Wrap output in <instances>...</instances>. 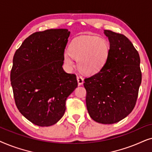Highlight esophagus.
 I'll list each match as a JSON object with an SVG mask.
<instances>
[{
	"mask_svg": "<svg viewBox=\"0 0 152 152\" xmlns=\"http://www.w3.org/2000/svg\"><path fill=\"white\" fill-rule=\"evenodd\" d=\"M77 81H78V86H81V85L83 83V82H84L83 78L82 76H77Z\"/></svg>",
	"mask_w": 152,
	"mask_h": 152,
	"instance_id": "1",
	"label": "esophagus"
}]
</instances>
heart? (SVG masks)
<instances>
[{
    "instance_id": "obj_1",
    "label": "heart",
    "mask_w": 152,
    "mask_h": 152,
    "mask_svg": "<svg viewBox=\"0 0 152 152\" xmlns=\"http://www.w3.org/2000/svg\"><path fill=\"white\" fill-rule=\"evenodd\" d=\"M110 46L105 39L95 36H82L73 40L64 54V62L69 68L74 66L72 57L78 60L80 70L86 74L99 72L106 64Z\"/></svg>"
}]
</instances>
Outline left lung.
Returning a JSON list of instances; mask_svg holds the SVG:
<instances>
[{
  "label": "left lung",
  "mask_w": 152,
  "mask_h": 152,
  "mask_svg": "<svg viewBox=\"0 0 152 152\" xmlns=\"http://www.w3.org/2000/svg\"><path fill=\"white\" fill-rule=\"evenodd\" d=\"M110 50L102 69L84 80L86 106L95 122L111 124L132 112L142 80L138 52L122 34L105 30Z\"/></svg>",
  "instance_id": "8db88e82"
}]
</instances>
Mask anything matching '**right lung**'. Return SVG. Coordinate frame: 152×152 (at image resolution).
<instances>
[{
    "label": "right lung",
    "instance_id": "1",
    "mask_svg": "<svg viewBox=\"0 0 152 152\" xmlns=\"http://www.w3.org/2000/svg\"><path fill=\"white\" fill-rule=\"evenodd\" d=\"M67 29L36 32L16 50L10 73L15 104L30 122L55 124L64 114L67 97L77 88L75 74L62 68Z\"/></svg>",
    "mask_w": 152,
    "mask_h": 152
}]
</instances>
